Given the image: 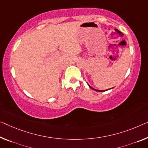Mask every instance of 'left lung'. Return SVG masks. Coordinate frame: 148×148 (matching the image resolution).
Returning <instances> with one entry per match:
<instances>
[{"mask_svg": "<svg viewBox=\"0 0 148 148\" xmlns=\"http://www.w3.org/2000/svg\"><path fill=\"white\" fill-rule=\"evenodd\" d=\"M88 85L89 86V87H90V88H92V90H96V91H98V92H104V91H106V90H109V89H107V90H97V89H95V88H92V87H90V86L89 85H88Z\"/></svg>", "mask_w": 148, "mask_h": 148, "instance_id": "obj_1", "label": "left lung"}]
</instances>
